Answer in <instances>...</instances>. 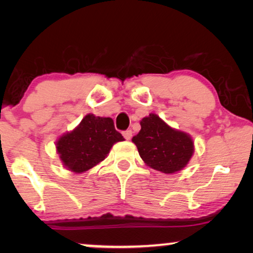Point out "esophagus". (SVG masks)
Instances as JSON below:
<instances>
[{
	"mask_svg": "<svg viewBox=\"0 0 253 253\" xmlns=\"http://www.w3.org/2000/svg\"><path fill=\"white\" fill-rule=\"evenodd\" d=\"M123 137L126 138V140H130V139H131V137H132V131H131V130L123 131Z\"/></svg>",
	"mask_w": 253,
	"mask_h": 253,
	"instance_id": "1",
	"label": "esophagus"
}]
</instances>
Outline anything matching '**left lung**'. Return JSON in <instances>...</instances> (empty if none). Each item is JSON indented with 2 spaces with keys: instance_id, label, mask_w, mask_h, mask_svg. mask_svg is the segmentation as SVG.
Instances as JSON below:
<instances>
[{
  "instance_id": "8db88e82",
  "label": "left lung",
  "mask_w": 253,
  "mask_h": 253,
  "mask_svg": "<svg viewBox=\"0 0 253 253\" xmlns=\"http://www.w3.org/2000/svg\"><path fill=\"white\" fill-rule=\"evenodd\" d=\"M140 126L132 143L148 167L165 174H174L186 167L195 152L189 133L174 129L153 113L140 121Z\"/></svg>"
}]
</instances>
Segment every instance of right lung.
Listing matches in <instances>:
<instances>
[{
    "mask_svg": "<svg viewBox=\"0 0 253 253\" xmlns=\"http://www.w3.org/2000/svg\"><path fill=\"white\" fill-rule=\"evenodd\" d=\"M123 140L110 117L87 114L74 130L58 137L56 152L68 170L82 174L105 160L113 145Z\"/></svg>",
    "mask_w": 253,
    "mask_h": 253,
    "instance_id": "add662e5",
    "label": "right lung"
}]
</instances>
